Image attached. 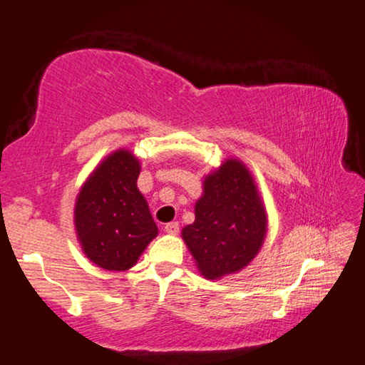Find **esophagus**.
Instances as JSON below:
<instances>
[{"instance_id": "34e87169", "label": "esophagus", "mask_w": 365, "mask_h": 365, "mask_svg": "<svg viewBox=\"0 0 365 365\" xmlns=\"http://www.w3.org/2000/svg\"><path fill=\"white\" fill-rule=\"evenodd\" d=\"M178 230H180V227H178V222H175V221L167 222V225L164 226V231L167 232V235H172V236H175Z\"/></svg>"}]
</instances>
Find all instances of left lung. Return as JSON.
I'll return each mask as SVG.
<instances>
[{"label": "left lung", "mask_w": 365, "mask_h": 365, "mask_svg": "<svg viewBox=\"0 0 365 365\" xmlns=\"http://www.w3.org/2000/svg\"><path fill=\"white\" fill-rule=\"evenodd\" d=\"M267 235V210L252 172L230 157L205 177L195 221L182 237L208 280L237 274L259 254Z\"/></svg>", "instance_id": "left-lung-1"}]
</instances>
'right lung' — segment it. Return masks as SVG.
<instances>
[{
  "instance_id": "right-lung-1",
  "label": "right lung",
  "mask_w": 365,
  "mask_h": 365,
  "mask_svg": "<svg viewBox=\"0 0 365 365\" xmlns=\"http://www.w3.org/2000/svg\"><path fill=\"white\" fill-rule=\"evenodd\" d=\"M140 162L128 149L106 155L81 185L73 222L81 251L103 270L134 267L159 235L138 188Z\"/></svg>"
}]
</instances>
